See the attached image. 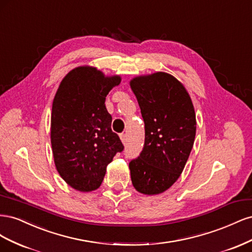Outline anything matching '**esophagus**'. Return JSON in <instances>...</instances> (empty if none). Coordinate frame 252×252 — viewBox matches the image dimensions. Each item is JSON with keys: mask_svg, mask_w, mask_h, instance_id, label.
<instances>
[{"mask_svg": "<svg viewBox=\"0 0 252 252\" xmlns=\"http://www.w3.org/2000/svg\"><path fill=\"white\" fill-rule=\"evenodd\" d=\"M120 138H121L122 142H123V144H125V143L127 142V134H126V133H122V134L120 135Z\"/></svg>", "mask_w": 252, "mask_h": 252, "instance_id": "esophagus-1", "label": "esophagus"}]
</instances>
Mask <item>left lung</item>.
I'll return each instance as SVG.
<instances>
[{
  "label": "left lung",
  "instance_id": "1",
  "mask_svg": "<svg viewBox=\"0 0 252 252\" xmlns=\"http://www.w3.org/2000/svg\"><path fill=\"white\" fill-rule=\"evenodd\" d=\"M145 124L140 156L129 163L133 187L154 195L170 188L184 169L195 138V112L187 90L171 74L130 81Z\"/></svg>",
  "mask_w": 252,
  "mask_h": 252
}]
</instances>
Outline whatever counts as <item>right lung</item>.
Listing matches in <instances>:
<instances>
[{"instance_id":"1","label":"right lung","mask_w":252,"mask_h":252,"mask_svg":"<svg viewBox=\"0 0 252 252\" xmlns=\"http://www.w3.org/2000/svg\"><path fill=\"white\" fill-rule=\"evenodd\" d=\"M120 75L105 77L94 67L72 69L61 82L51 111V147L57 170L79 191L101 186L106 167L124 149L111 130L112 118L105 106Z\"/></svg>"}]
</instances>
